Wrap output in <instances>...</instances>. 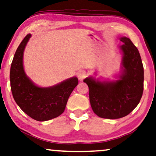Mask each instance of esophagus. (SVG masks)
<instances>
[{"label":"esophagus","mask_w":156,"mask_h":156,"mask_svg":"<svg viewBox=\"0 0 156 156\" xmlns=\"http://www.w3.org/2000/svg\"><path fill=\"white\" fill-rule=\"evenodd\" d=\"M88 73L86 72V70H80L78 73V78L80 80H83L85 78H86Z\"/></svg>","instance_id":"34e87169"}]
</instances>
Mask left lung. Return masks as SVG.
<instances>
[{
	"instance_id": "1",
	"label": "left lung",
	"mask_w": 156,
	"mask_h": 156,
	"mask_svg": "<svg viewBox=\"0 0 156 156\" xmlns=\"http://www.w3.org/2000/svg\"><path fill=\"white\" fill-rule=\"evenodd\" d=\"M123 44V71L113 82H101L86 78L83 82L89 88V98L93 111L98 116L108 119L125 117L140 102L143 92L144 70L139 51L126 37L120 38Z\"/></svg>"
}]
</instances>
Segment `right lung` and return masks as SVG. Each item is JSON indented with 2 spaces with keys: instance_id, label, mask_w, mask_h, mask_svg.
<instances>
[{
  "instance_id": "1",
  "label": "right lung",
  "mask_w": 156,
  "mask_h": 156,
  "mask_svg": "<svg viewBox=\"0 0 156 156\" xmlns=\"http://www.w3.org/2000/svg\"><path fill=\"white\" fill-rule=\"evenodd\" d=\"M30 37V34L25 37L14 55L10 72V88L14 100L25 113L38 121H45L63 113L78 80L73 77L48 88L33 83L27 77L23 65V51Z\"/></svg>"
}]
</instances>
